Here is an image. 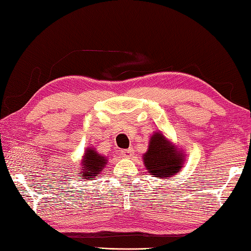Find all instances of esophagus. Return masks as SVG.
Returning a JSON list of instances; mask_svg holds the SVG:
<instances>
[{
	"label": "esophagus",
	"mask_w": 251,
	"mask_h": 251,
	"mask_svg": "<svg viewBox=\"0 0 251 251\" xmlns=\"http://www.w3.org/2000/svg\"><path fill=\"white\" fill-rule=\"evenodd\" d=\"M122 156L124 158H131L134 156V150L133 148H128V150H124L122 151Z\"/></svg>",
	"instance_id": "esophagus-1"
}]
</instances>
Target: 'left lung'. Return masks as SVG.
I'll use <instances>...</instances> for the list:
<instances>
[{
  "label": "left lung",
  "mask_w": 251,
  "mask_h": 251,
  "mask_svg": "<svg viewBox=\"0 0 251 251\" xmlns=\"http://www.w3.org/2000/svg\"><path fill=\"white\" fill-rule=\"evenodd\" d=\"M143 160L151 175L166 179L180 172L184 155L163 134L155 133L151 137Z\"/></svg>",
  "instance_id": "left-lung-1"
}]
</instances>
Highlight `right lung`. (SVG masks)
<instances>
[{"instance_id":"1","label":"right lung","mask_w":251,"mask_h":251,"mask_svg":"<svg viewBox=\"0 0 251 251\" xmlns=\"http://www.w3.org/2000/svg\"><path fill=\"white\" fill-rule=\"evenodd\" d=\"M106 161H107L106 157L100 155L94 148H87L85 151L82 160V177L84 179L97 177L101 172V169L106 166Z\"/></svg>"}]
</instances>
